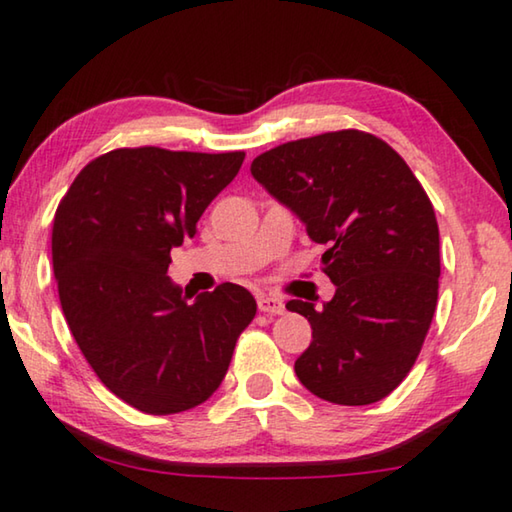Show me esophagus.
I'll return each instance as SVG.
<instances>
[{
  "label": "esophagus",
  "instance_id": "34e87169",
  "mask_svg": "<svg viewBox=\"0 0 512 512\" xmlns=\"http://www.w3.org/2000/svg\"><path fill=\"white\" fill-rule=\"evenodd\" d=\"M258 311L267 313V316H283V313H286V304L277 300V297L261 295L258 297Z\"/></svg>",
  "mask_w": 512,
  "mask_h": 512
}]
</instances>
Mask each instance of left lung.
<instances>
[{"label":"left lung","instance_id":"8db88e82","mask_svg":"<svg viewBox=\"0 0 512 512\" xmlns=\"http://www.w3.org/2000/svg\"><path fill=\"white\" fill-rule=\"evenodd\" d=\"M251 176L325 247L336 293L290 300L313 341L300 382L336 405H371L412 371L437 306L439 229L419 180L387 141L361 130L297 139L251 162Z\"/></svg>","mask_w":512,"mask_h":512}]
</instances>
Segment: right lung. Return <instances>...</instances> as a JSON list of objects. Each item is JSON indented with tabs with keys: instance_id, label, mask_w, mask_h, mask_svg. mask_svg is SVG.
<instances>
[{
	"instance_id": "1",
	"label": "right lung",
	"mask_w": 512,
	"mask_h": 512,
	"mask_svg": "<svg viewBox=\"0 0 512 512\" xmlns=\"http://www.w3.org/2000/svg\"><path fill=\"white\" fill-rule=\"evenodd\" d=\"M245 153L116 148L91 160L52 224L59 302L100 382L146 414L206 403L256 316L238 283L187 302L167 277L171 249L194 238Z\"/></svg>"
}]
</instances>
